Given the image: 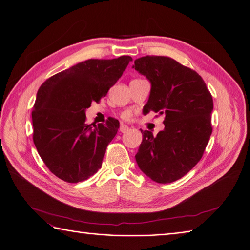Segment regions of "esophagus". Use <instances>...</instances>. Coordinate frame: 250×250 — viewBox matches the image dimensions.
<instances>
[{
  "instance_id": "34e87169",
  "label": "esophagus",
  "mask_w": 250,
  "mask_h": 250,
  "mask_svg": "<svg viewBox=\"0 0 250 250\" xmlns=\"http://www.w3.org/2000/svg\"><path fill=\"white\" fill-rule=\"evenodd\" d=\"M128 130H130V127H128L126 125H122L119 127V132L120 133H126Z\"/></svg>"
}]
</instances>
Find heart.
<instances>
[{
  "instance_id": "b5f03b06",
  "label": "heart",
  "mask_w": 250,
  "mask_h": 250,
  "mask_svg": "<svg viewBox=\"0 0 250 250\" xmlns=\"http://www.w3.org/2000/svg\"><path fill=\"white\" fill-rule=\"evenodd\" d=\"M131 116H132V113L130 112V111H125V112H124V113H123V117H124V118H125V119L131 118Z\"/></svg>"
}]
</instances>
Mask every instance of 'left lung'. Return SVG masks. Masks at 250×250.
<instances>
[{
	"mask_svg": "<svg viewBox=\"0 0 250 250\" xmlns=\"http://www.w3.org/2000/svg\"><path fill=\"white\" fill-rule=\"evenodd\" d=\"M149 80L145 114H164L165 128L156 136L142 131L136 162L158 183H171L188 174L198 162L212 133L213 100L199 74L168 57L137 59L133 66Z\"/></svg>",
	"mask_w": 250,
	"mask_h": 250,
	"instance_id": "1",
	"label": "left lung"
}]
</instances>
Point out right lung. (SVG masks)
Masks as SVG:
<instances>
[{
	"instance_id": "1",
	"label": "right lung",
	"mask_w": 250,
	"mask_h": 250,
	"mask_svg": "<svg viewBox=\"0 0 250 250\" xmlns=\"http://www.w3.org/2000/svg\"><path fill=\"white\" fill-rule=\"evenodd\" d=\"M133 59L87 60L46 80L37 92L32 112L33 140L44 164L60 179L76 183L101 168L119 122L85 123V110L105 97Z\"/></svg>"
}]
</instances>
